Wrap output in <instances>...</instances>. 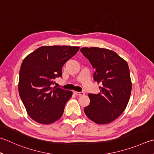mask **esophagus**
Returning <instances> with one entry per match:
<instances>
[{
	"label": "esophagus",
	"mask_w": 154,
	"mask_h": 154,
	"mask_svg": "<svg viewBox=\"0 0 154 154\" xmlns=\"http://www.w3.org/2000/svg\"><path fill=\"white\" fill-rule=\"evenodd\" d=\"M74 93L77 96H81V95H85V93L84 92H78V91H74Z\"/></svg>",
	"instance_id": "obj_1"
}]
</instances>
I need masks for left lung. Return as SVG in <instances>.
<instances>
[{
	"instance_id": "8db88e82",
	"label": "left lung",
	"mask_w": 154,
	"mask_h": 154,
	"mask_svg": "<svg viewBox=\"0 0 154 154\" xmlns=\"http://www.w3.org/2000/svg\"><path fill=\"white\" fill-rule=\"evenodd\" d=\"M95 73L94 80L101 82L100 93L88 95L90 103L84 108L89 119L97 124L112 122L125 109L130 97L131 80L128 63L114 51L99 47H83Z\"/></svg>"
}]
</instances>
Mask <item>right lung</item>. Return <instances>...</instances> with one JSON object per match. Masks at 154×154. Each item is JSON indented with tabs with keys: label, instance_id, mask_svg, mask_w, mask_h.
<instances>
[{
	"label": "right lung",
	"instance_id": "right-lung-1",
	"mask_svg": "<svg viewBox=\"0 0 154 154\" xmlns=\"http://www.w3.org/2000/svg\"><path fill=\"white\" fill-rule=\"evenodd\" d=\"M79 47L43 46L27 55L19 72V93L31 119L51 124L61 118L65 105L73 92L52 87L55 77L62 76L65 62L79 51Z\"/></svg>",
	"mask_w": 154,
	"mask_h": 154
}]
</instances>
